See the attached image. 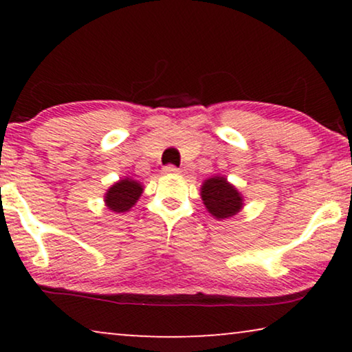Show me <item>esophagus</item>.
I'll list each match as a JSON object with an SVG mask.
<instances>
[{
	"label": "esophagus",
	"mask_w": 352,
	"mask_h": 352,
	"mask_svg": "<svg viewBox=\"0 0 352 352\" xmlns=\"http://www.w3.org/2000/svg\"><path fill=\"white\" fill-rule=\"evenodd\" d=\"M163 173H165V175H177V173H179V168L175 165H166L163 166Z\"/></svg>",
	"instance_id": "esophagus-1"
}]
</instances>
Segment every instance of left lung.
Returning a JSON list of instances; mask_svg holds the SVG:
<instances>
[{"mask_svg":"<svg viewBox=\"0 0 352 352\" xmlns=\"http://www.w3.org/2000/svg\"><path fill=\"white\" fill-rule=\"evenodd\" d=\"M201 200L216 219H226L242 210V197L226 177L213 176L201 186Z\"/></svg>","mask_w":352,"mask_h":352,"instance_id":"obj_1","label":"left lung"}]
</instances>
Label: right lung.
<instances>
[{"mask_svg": "<svg viewBox=\"0 0 352 352\" xmlns=\"http://www.w3.org/2000/svg\"><path fill=\"white\" fill-rule=\"evenodd\" d=\"M142 194V186L133 179H120L105 194V204L115 213L128 211Z\"/></svg>", "mask_w": 352, "mask_h": 352, "instance_id": "add662e5", "label": "right lung"}]
</instances>
